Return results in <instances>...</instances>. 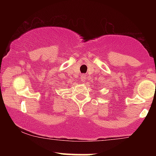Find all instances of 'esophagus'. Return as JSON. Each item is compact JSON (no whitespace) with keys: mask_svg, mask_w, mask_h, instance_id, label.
I'll list each match as a JSON object with an SVG mask.
<instances>
[{"mask_svg":"<svg viewBox=\"0 0 156 156\" xmlns=\"http://www.w3.org/2000/svg\"><path fill=\"white\" fill-rule=\"evenodd\" d=\"M80 78H81L82 81H84V80L86 79V76H84V75H83V76H80Z\"/></svg>","mask_w":156,"mask_h":156,"instance_id":"esophagus-1","label":"esophagus"}]
</instances>
